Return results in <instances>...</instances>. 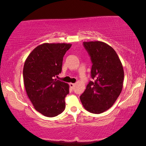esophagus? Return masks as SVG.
Wrapping results in <instances>:
<instances>
[{"mask_svg": "<svg viewBox=\"0 0 146 146\" xmlns=\"http://www.w3.org/2000/svg\"><path fill=\"white\" fill-rule=\"evenodd\" d=\"M69 85H70V87L71 89H74V86H75L74 84H73V83H70Z\"/></svg>", "mask_w": 146, "mask_h": 146, "instance_id": "34e87169", "label": "esophagus"}]
</instances>
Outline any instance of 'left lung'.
Instances as JSON below:
<instances>
[{"instance_id": "8db88e82", "label": "left lung", "mask_w": 146, "mask_h": 146, "mask_svg": "<svg viewBox=\"0 0 146 146\" xmlns=\"http://www.w3.org/2000/svg\"><path fill=\"white\" fill-rule=\"evenodd\" d=\"M91 57V77L81 102L87 111L101 113L112 106L120 94L124 77L123 66L112 47L100 41L84 42Z\"/></svg>"}]
</instances>
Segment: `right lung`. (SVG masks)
<instances>
[{
    "mask_svg": "<svg viewBox=\"0 0 146 146\" xmlns=\"http://www.w3.org/2000/svg\"><path fill=\"white\" fill-rule=\"evenodd\" d=\"M71 44L44 43L36 47L26 59L23 78L28 97L35 110L46 117L64 110L67 83L54 79L60 74L63 57Z\"/></svg>",
    "mask_w": 146,
    "mask_h": 146,
    "instance_id": "right-lung-1",
    "label": "right lung"
}]
</instances>
